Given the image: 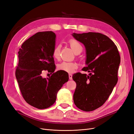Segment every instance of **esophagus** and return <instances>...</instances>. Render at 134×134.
<instances>
[{"label":"esophagus","mask_w":134,"mask_h":134,"mask_svg":"<svg viewBox=\"0 0 134 134\" xmlns=\"http://www.w3.org/2000/svg\"><path fill=\"white\" fill-rule=\"evenodd\" d=\"M68 76H69V79L70 80H72V75L71 74H69Z\"/></svg>","instance_id":"obj_1"}]
</instances>
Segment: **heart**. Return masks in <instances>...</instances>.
<instances>
[{
	"instance_id": "obj_1",
	"label": "heart",
	"mask_w": 134,
	"mask_h": 134,
	"mask_svg": "<svg viewBox=\"0 0 134 134\" xmlns=\"http://www.w3.org/2000/svg\"><path fill=\"white\" fill-rule=\"evenodd\" d=\"M69 44L75 54L81 52L82 47L78 41L74 39H71L69 41ZM60 46L59 45L55 46L52 52V56L54 59L56 60H59L60 59ZM78 63L75 62L62 61L58 64V69L60 71L69 73H72L75 71V69L78 68Z\"/></svg>"
}]
</instances>
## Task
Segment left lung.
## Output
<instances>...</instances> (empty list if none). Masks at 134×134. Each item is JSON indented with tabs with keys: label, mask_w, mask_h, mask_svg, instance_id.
<instances>
[{
	"label": "left lung",
	"mask_w": 134,
	"mask_h": 134,
	"mask_svg": "<svg viewBox=\"0 0 134 134\" xmlns=\"http://www.w3.org/2000/svg\"><path fill=\"white\" fill-rule=\"evenodd\" d=\"M73 37L85 46L86 65L73 75L76 83L73 100L77 108L92 111L105 103L118 81L121 58L116 44L106 35L98 32L75 34Z\"/></svg>",
	"instance_id": "obj_1"
}]
</instances>
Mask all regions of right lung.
Instances as JSON below:
<instances>
[{
	"instance_id": "obj_1",
	"label": "right lung",
	"mask_w": 134,
	"mask_h": 134,
	"mask_svg": "<svg viewBox=\"0 0 134 134\" xmlns=\"http://www.w3.org/2000/svg\"><path fill=\"white\" fill-rule=\"evenodd\" d=\"M55 37L53 31L37 32L24 42L18 52L15 75L21 94L27 103L38 109L52 106L58 91L69 79L67 72H54L52 52ZM44 70L53 74L43 79Z\"/></svg>"
}]
</instances>
